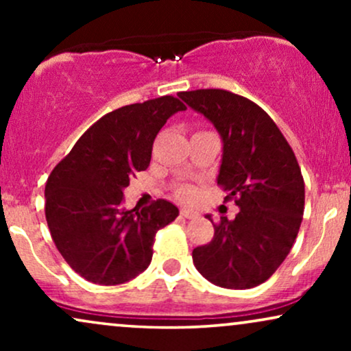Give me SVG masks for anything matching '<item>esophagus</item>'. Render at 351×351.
<instances>
[{"label": "esophagus", "instance_id": "1", "mask_svg": "<svg viewBox=\"0 0 351 351\" xmlns=\"http://www.w3.org/2000/svg\"><path fill=\"white\" fill-rule=\"evenodd\" d=\"M180 215L183 217H186V219H195V217H198L199 215L196 211H193V209H181Z\"/></svg>", "mask_w": 351, "mask_h": 351}]
</instances>
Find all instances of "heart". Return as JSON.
<instances>
[{
    "label": "heart",
    "mask_w": 351,
    "mask_h": 351,
    "mask_svg": "<svg viewBox=\"0 0 351 351\" xmlns=\"http://www.w3.org/2000/svg\"><path fill=\"white\" fill-rule=\"evenodd\" d=\"M176 196H178V199L181 201H189L195 196V189L191 186H181L176 189Z\"/></svg>",
    "instance_id": "1"
}]
</instances>
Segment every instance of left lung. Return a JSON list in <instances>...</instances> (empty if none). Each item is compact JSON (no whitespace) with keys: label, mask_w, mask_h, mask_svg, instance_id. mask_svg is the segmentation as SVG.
<instances>
[{"label":"left lung","mask_w":351,"mask_h":351,"mask_svg":"<svg viewBox=\"0 0 351 351\" xmlns=\"http://www.w3.org/2000/svg\"><path fill=\"white\" fill-rule=\"evenodd\" d=\"M223 138L217 184L239 213L221 217L208 244L193 249L201 276L224 289H252L277 271L299 234L305 184L291 145L252 100L223 88L180 92ZM211 219V216H208Z\"/></svg>","instance_id":"left-lung-1"}]
</instances>
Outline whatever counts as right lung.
Here are the masks:
<instances>
[{"label":"right lung","instance_id":"obj_1","mask_svg":"<svg viewBox=\"0 0 351 351\" xmlns=\"http://www.w3.org/2000/svg\"><path fill=\"white\" fill-rule=\"evenodd\" d=\"M186 106L173 95L108 112L77 140L47 178L52 241L80 277L99 285L132 280L152 263L158 229L175 221L167 199L142 211L122 208L123 188L147 170L156 135Z\"/></svg>","mask_w":351,"mask_h":351}]
</instances>
